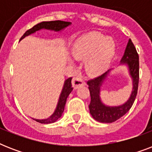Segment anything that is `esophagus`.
I'll return each instance as SVG.
<instances>
[{"instance_id": "obj_1", "label": "esophagus", "mask_w": 152, "mask_h": 152, "mask_svg": "<svg viewBox=\"0 0 152 152\" xmlns=\"http://www.w3.org/2000/svg\"><path fill=\"white\" fill-rule=\"evenodd\" d=\"M72 83V87H73L74 89H77V88L81 87V86H83L86 84L85 80H84L83 78H81V77H76V78H73Z\"/></svg>"}]
</instances>
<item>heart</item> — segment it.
<instances>
[{
	"mask_svg": "<svg viewBox=\"0 0 152 152\" xmlns=\"http://www.w3.org/2000/svg\"><path fill=\"white\" fill-rule=\"evenodd\" d=\"M116 42L111 37H106L102 33L89 32L76 39L72 50L76 58L86 59L87 71L93 76H98L108 69L115 53ZM73 64L74 61L69 59Z\"/></svg>",
	"mask_w": 152,
	"mask_h": 152,
	"instance_id": "obj_1",
	"label": "heart"
}]
</instances>
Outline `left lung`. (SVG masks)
Segmentation results:
<instances>
[{
  "label": "left lung",
  "instance_id": "obj_1",
  "mask_svg": "<svg viewBox=\"0 0 152 152\" xmlns=\"http://www.w3.org/2000/svg\"><path fill=\"white\" fill-rule=\"evenodd\" d=\"M120 62V66L124 65L127 67L132 83L131 95L127 101L123 104L119 106H107L102 102L100 97L102 86L110 76L111 72L114 69H109L102 76L88 82L91 95V102L89 105L90 113L95 120L99 122L112 123L118 120L129 110L137 96L139 83V56L131 39L128 42L124 55Z\"/></svg>",
  "mask_w": 152,
  "mask_h": 152
}]
</instances>
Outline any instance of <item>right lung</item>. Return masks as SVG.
Segmentation results:
<instances>
[{
    "label": "right lung",
    "mask_w": 152,
    "mask_h": 152,
    "mask_svg": "<svg viewBox=\"0 0 152 152\" xmlns=\"http://www.w3.org/2000/svg\"><path fill=\"white\" fill-rule=\"evenodd\" d=\"M72 24L71 22H65V21H61V20H56V21H43L36 24L35 26L29 29L28 31L25 32L23 35L21 37L20 41H21L25 37L34 34L36 31H39L41 30H48V31H52L55 32H61L64 29H65L67 27H69ZM72 77H69L67 80H64V86L62 88L61 92L59 96V99L57 102V106L55 109L54 112L52 113L49 118L46 119H35L33 118V120L36 121L38 122L42 123V124H50V123L55 122L56 121L58 120L61 117L62 113L64 112V106L66 103V100L69 94L72 92L73 88H72Z\"/></svg>",
    "instance_id": "obj_1"
}]
</instances>
